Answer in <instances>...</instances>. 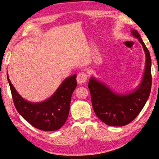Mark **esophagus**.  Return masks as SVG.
I'll return each mask as SVG.
<instances>
[{
	"label": "esophagus",
	"instance_id": "34e87169",
	"mask_svg": "<svg viewBox=\"0 0 159 159\" xmlns=\"http://www.w3.org/2000/svg\"><path fill=\"white\" fill-rule=\"evenodd\" d=\"M88 78V75H86V73H84V72H80L77 75V82L78 84H84Z\"/></svg>",
	"mask_w": 159,
	"mask_h": 159
}]
</instances>
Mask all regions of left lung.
<instances>
[{
    "label": "left lung",
    "mask_w": 159,
    "mask_h": 159,
    "mask_svg": "<svg viewBox=\"0 0 159 159\" xmlns=\"http://www.w3.org/2000/svg\"><path fill=\"white\" fill-rule=\"evenodd\" d=\"M130 32L142 43L146 57L145 70L139 86L130 93L118 94L93 77L88 85L95 114L109 126H122L129 124L139 115L150 94L152 62L150 52L138 32L135 29Z\"/></svg>",
    "instance_id": "1"
}]
</instances>
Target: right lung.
Segmentation results:
<instances>
[{"label": "right lung", "instance_id": "right-lung-1", "mask_svg": "<svg viewBox=\"0 0 159 159\" xmlns=\"http://www.w3.org/2000/svg\"><path fill=\"white\" fill-rule=\"evenodd\" d=\"M15 107L30 124L41 130L54 131L61 129L68 118L70 98L77 86L76 74L66 78L54 94L45 101L30 103L17 93L7 74Z\"/></svg>", "mask_w": 159, "mask_h": 159}]
</instances>
